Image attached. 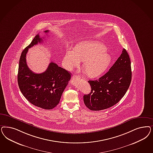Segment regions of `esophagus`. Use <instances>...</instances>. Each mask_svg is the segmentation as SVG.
I'll use <instances>...</instances> for the list:
<instances>
[{
    "label": "esophagus",
    "instance_id": "1",
    "mask_svg": "<svg viewBox=\"0 0 153 153\" xmlns=\"http://www.w3.org/2000/svg\"><path fill=\"white\" fill-rule=\"evenodd\" d=\"M79 78V76H77V75H74L73 77H72V79H78Z\"/></svg>",
    "mask_w": 153,
    "mask_h": 153
}]
</instances>
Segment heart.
<instances>
[{
	"label": "heart",
	"mask_w": 153,
	"mask_h": 153,
	"mask_svg": "<svg viewBox=\"0 0 153 153\" xmlns=\"http://www.w3.org/2000/svg\"><path fill=\"white\" fill-rule=\"evenodd\" d=\"M111 57L106 51L105 45L97 42H83L76 45L74 51H68L63 59L65 68L68 71L80 66L89 77L94 78L102 74L107 69Z\"/></svg>",
	"instance_id": "1"
}]
</instances>
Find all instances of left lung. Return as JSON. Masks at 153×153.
<instances>
[{"mask_svg":"<svg viewBox=\"0 0 153 153\" xmlns=\"http://www.w3.org/2000/svg\"><path fill=\"white\" fill-rule=\"evenodd\" d=\"M131 60L126 49L108 71L95 80H88L91 91L83 96L85 105L91 110L99 111L117 104L131 84Z\"/></svg>","mask_w":153,"mask_h":153,"instance_id":"1","label":"left lung"}]
</instances>
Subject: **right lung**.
<instances>
[{"label":"right lung","instance_id":"right-lung-1","mask_svg":"<svg viewBox=\"0 0 153 153\" xmlns=\"http://www.w3.org/2000/svg\"><path fill=\"white\" fill-rule=\"evenodd\" d=\"M48 31L45 30V33ZM42 41L39 34L36 35L22 52L17 81L21 93L31 104L49 110L59 103L62 94L71 78V73L52 61L45 72L41 74H36L30 70L26 61L28 49Z\"/></svg>","mask_w":153,"mask_h":153}]
</instances>
